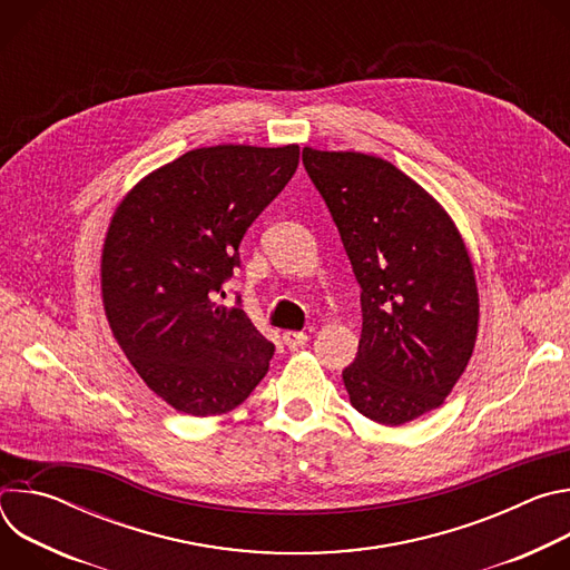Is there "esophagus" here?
Listing matches in <instances>:
<instances>
[{
  "label": "esophagus",
  "instance_id": "1",
  "mask_svg": "<svg viewBox=\"0 0 570 570\" xmlns=\"http://www.w3.org/2000/svg\"><path fill=\"white\" fill-rule=\"evenodd\" d=\"M308 343V336L304 332H284V345L288 350H299Z\"/></svg>",
  "mask_w": 570,
  "mask_h": 570
}]
</instances>
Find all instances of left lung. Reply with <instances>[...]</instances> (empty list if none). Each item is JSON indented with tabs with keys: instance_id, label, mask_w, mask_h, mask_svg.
<instances>
[{
	"instance_id": "1",
	"label": "left lung",
	"mask_w": 570,
	"mask_h": 570,
	"mask_svg": "<svg viewBox=\"0 0 570 570\" xmlns=\"http://www.w3.org/2000/svg\"><path fill=\"white\" fill-rule=\"evenodd\" d=\"M361 284L363 332L343 381L354 409L401 426L444 403L473 354L478 286L449 212L387 159L304 146Z\"/></svg>"
}]
</instances>
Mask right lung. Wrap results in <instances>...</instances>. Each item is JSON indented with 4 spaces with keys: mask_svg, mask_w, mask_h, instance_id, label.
Listing matches in <instances>:
<instances>
[{
    "mask_svg": "<svg viewBox=\"0 0 570 570\" xmlns=\"http://www.w3.org/2000/svg\"><path fill=\"white\" fill-rule=\"evenodd\" d=\"M299 146L194 148L144 176L117 205L101 250V299L121 352L174 411H234L275 345L243 308L216 302L238 243L286 187Z\"/></svg>",
    "mask_w": 570,
    "mask_h": 570,
    "instance_id": "1",
    "label": "right lung"
}]
</instances>
